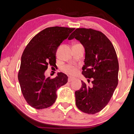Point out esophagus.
<instances>
[{
	"instance_id": "obj_1",
	"label": "esophagus",
	"mask_w": 134,
	"mask_h": 134,
	"mask_svg": "<svg viewBox=\"0 0 134 134\" xmlns=\"http://www.w3.org/2000/svg\"><path fill=\"white\" fill-rule=\"evenodd\" d=\"M73 80H74L73 78L71 77H69V79H68V82H71V81H72Z\"/></svg>"
}]
</instances>
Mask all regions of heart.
I'll return each instance as SVG.
<instances>
[{
    "label": "heart",
    "mask_w": 134,
    "mask_h": 134,
    "mask_svg": "<svg viewBox=\"0 0 134 134\" xmlns=\"http://www.w3.org/2000/svg\"><path fill=\"white\" fill-rule=\"evenodd\" d=\"M75 45H81L80 44H76ZM62 71L67 74L71 76H74L77 72V68L74 65L71 64H67L64 65L62 68Z\"/></svg>",
    "instance_id": "1"
}]
</instances>
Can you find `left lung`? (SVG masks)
<instances>
[{"instance_id": "1", "label": "left lung", "mask_w": 134, "mask_h": 134, "mask_svg": "<svg viewBox=\"0 0 134 134\" xmlns=\"http://www.w3.org/2000/svg\"><path fill=\"white\" fill-rule=\"evenodd\" d=\"M74 38L85 48L82 74L86 78L93 79L92 87L81 81V89L75 92L76 105L83 112L93 115L108 105L117 87L118 60L112 43L100 31L77 28L69 40Z\"/></svg>"}]
</instances>
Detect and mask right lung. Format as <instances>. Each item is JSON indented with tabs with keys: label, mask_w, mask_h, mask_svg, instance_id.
I'll list each match as a JSON object with an SVG mask.
<instances>
[{
	"label": "right lung",
	"mask_w": 134,
	"mask_h": 134,
	"mask_svg": "<svg viewBox=\"0 0 134 134\" xmlns=\"http://www.w3.org/2000/svg\"><path fill=\"white\" fill-rule=\"evenodd\" d=\"M74 29L47 28L32 38L25 48L18 77L22 94L31 107H50L56 100L57 90L67 83L68 77L63 72L53 79L46 77L44 72L48 65L55 66L57 49Z\"/></svg>",
	"instance_id": "right-lung-1"
}]
</instances>
